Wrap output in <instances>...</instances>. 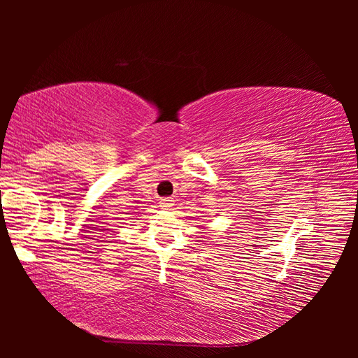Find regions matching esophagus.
Here are the masks:
<instances>
[{"mask_svg": "<svg viewBox=\"0 0 358 358\" xmlns=\"http://www.w3.org/2000/svg\"><path fill=\"white\" fill-rule=\"evenodd\" d=\"M159 206L164 208V209H169L173 206V200L171 199V196H164V199L159 200Z\"/></svg>", "mask_w": 358, "mask_h": 358, "instance_id": "1", "label": "esophagus"}]
</instances>
